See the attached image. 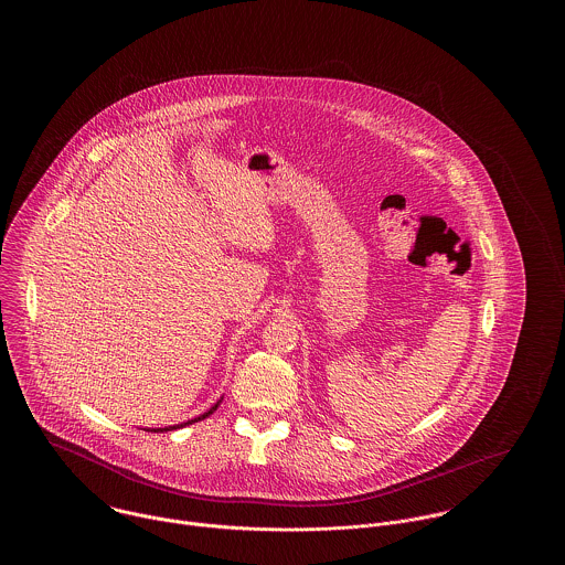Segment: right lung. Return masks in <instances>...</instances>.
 I'll list each match as a JSON object with an SVG mask.
<instances>
[{"label":"right lung","mask_w":565,"mask_h":565,"mask_svg":"<svg viewBox=\"0 0 565 565\" xmlns=\"http://www.w3.org/2000/svg\"><path fill=\"white\" fill-rule=\"evenodd\" d=\"M222 403V398L217 401V403L207 411V413H203V415H199V417H194V419H189L186 424H178V426H169V428H159V430H148V431H169V430H178V428H184V426H189V424H194V422H201V419H205V417H210L212 413H214L215 408H217V404Z\"/></svg>","instance_id":"add662e5"}]
</instances>
